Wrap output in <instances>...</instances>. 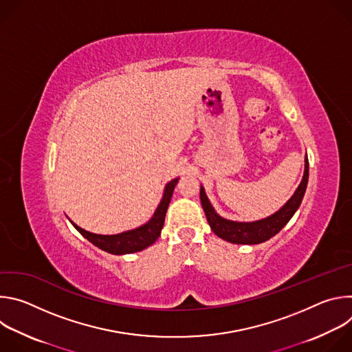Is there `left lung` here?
Segmentation results:
<instances>
[{
    "label": "left lung",
    "mask_w": 352,
    "mask_h": 352,
    "mask_svg": "<svg viewBox=\"0 0 352 352\" xmlns=\"http://www.w3.org/2000/svg\"><path fill=\"white\" fill-rule=\"evenodd\" d=\"M308 177H309V163H308V157H305L304 177L300 179L294 195L276 213L256 221H234V220L221 217L210 204V200L202 185H200V202H202V208L205 210L208 223L217 236L231 243L256 245L274 236L291 220V217L295 214V212L298 210V208L300 206V202H302L304 199L307 185H308Z\"/></svg>",
    "instance_id": "obj_1"
}]
</instances>
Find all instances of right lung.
<instances>
[{
  "label": "right lung",
  "mask_w": 352,
  "mask_h": 352,
  "mask_svg": "<svg viewBox=\"0 0 352 352\" xmlns=\"http://www.w3.org/2000/svg\"><path fill=\"white\" fill-rule=\"evenodd\" d=\"M178 179L179 178H174L166 184L163 197L160 200L157 209L155 210L153 216L148 219V221H146L144 224L133 230H128L120 234L102 235V234H94V232L86 231L79 226H76L72 220L69 221L87 241H90L93 245L104 250V252H109L111 255H126V254L140 252V250L148 248L150 245H153L160 236L162 228L164 226L166 213H167L170 200Z\"/></svg>",
  "instance_id": "obj_1"
}]
</instances>
